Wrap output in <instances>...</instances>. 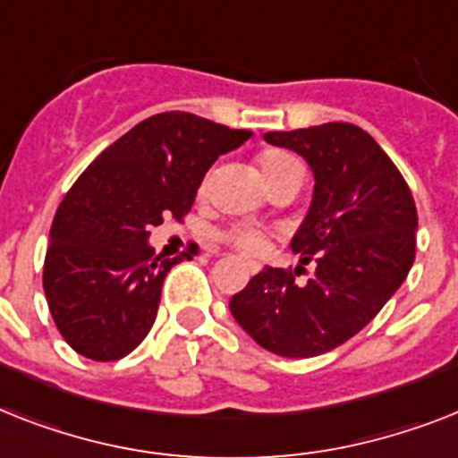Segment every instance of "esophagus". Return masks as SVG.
<instances>
[{
  "label": "esophagus",
  "instance_id": "34e87169",
  "mask_svg": "<svg viewBox=\"0 0 458 458\" xmlns=\"http://www.w3.org/2000/svg\"><path fill=\"white\" fill-rule=\"evenodd\" d=\"M247 266H249V273H256V266H254V263H247Z\"/></svg>",
  "mask_w": 458,
  "mask_h": 458
}]
</instances>
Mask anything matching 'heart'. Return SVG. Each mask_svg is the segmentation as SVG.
<instances>
[{"instance_id":"1","label":"heart","mask_w":458,"mask_h":458,"mask_svg":"<svg viewBox=\"0 0 458 458\" xmlns=\"http://www.w3.org/2000/svg\"><path fill=\"white\" fill-rule=\"evenodd\" d=\"M256 166L261 171L263 181L273 192L287 191V188H301L303 183V165L296 155L282 148H263L256 152ZM207 192V181L199 185V195ZM221 240L230 247H235L242 254L254 256L266 247L267 235L259 228H249V225H233V228L223 230Z\"/></svg>"}]
</instances>
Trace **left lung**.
I'll return each mask as SVG.
<instances>
[{"mask_svg":"<svg viewBox=\"0 0 458 458\" xmlns=\"http://www.w3.org/2000/svg\"><path fill=\"white\" fill-rule=\"evenodd\" d=\"M267 143L306 157L313 204L293 235L302 266L263 267L230 299L256 344L282 358H315L352 338L400 289L416 256V204L400 169L369 133L348 122L270 131Z\"/></svg>","mask_w":458,"mask_h":458,"instance_id":"8db88e82","label":"left lung"}]
</instances>
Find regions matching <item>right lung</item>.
<instances>
[{
  "instance_id": "add662e5",
  "label": "right lung",
  "mask_w": 458,
  "mask_h": 458,
  "mask_svg": "<svg viewBox=\"0 0 458 458\" xmlns=\"http://www.w3.org/2000/svg\"><path fill=\"white\" fill-rule=\"evenodd\" d=\"M249 136L191 113L152 114L74 181L51 223L42 275L48 313L72 351L113 362L148 336L166 273L188 259L155 256L150 228L183 221L209 166Z\"/></svg>"
}]
</instances>
